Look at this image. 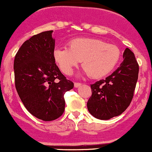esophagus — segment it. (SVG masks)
I'll return each instance as SVG.
<instances>
[{
  "mask_svg": "<svg viewBox=\"0 0 152 152\" xmlns=\"http://www.w3.org/2000/svg\"><path fill=\"white\" fill-rule=\"evenodd\" d=\"M81 85H82V83H80V82H75L74 83L75 88H79Z\"/></svg>",
  "mask_w": 152,
  "mask_h": 152,
  "instance_id": "34e87169",
  "label": "esophagus"
}]
</instances>
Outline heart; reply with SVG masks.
Segmentation results:
<instances>
[{"label": "heart", "instance_id": "heart-1", "mask_svg": "<svg viewBox=\"0 0 152 152\" xmlns=\"http://www.w3.org/2000/svg\"><path fill=\"white\" fill-rule=\"evenodd\" d=\"M53 58L65 75H70L82 61L85 71L91 78L107 76L117 67L121 58V51L114 45L98 39L81 38L70 40L67 48H56Z\"/></svg>", "mask_w": 152, "mask_h": 152}]
</instances>
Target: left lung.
<instances>
[{
    "label": "left lung",
    "mask_w": 152,
    "mask_h": 152,
    "mask_svg": "<svg viewBox=\"0 0 152 152\" xmlns=\"http://www.w3.org/2000/svg\"><path fill=\"white\" fill-rule=\"evenodd\" d=\"M120 67L105 79L91 85L92 95L87 106L91 115L109 120L123 113L130 105L138 79L139 64L134 54L126 48Z\"/></svg>",
    "instance_id": "1"
}]
</instances>
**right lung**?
I'll return each mask as SVG.
<instances>
[{
    "instance_id": "obj_1",
    "label": "right lung",
    "mask_w": 152,
    "mask_h": 152,
    "mask_svg": "<svg viewBox=\"0 0 152 152\" xmlns=\"http://www.w3.org/2000/svg\"><path fill=\"white\" fill-rule=\"evenodd\" d=\"M53 30L33 35L24 42L14 59L15 85L26 110L44 121H52L64 113V94L73 89L55 63Z\"/></svg>"
}]
</instances>
